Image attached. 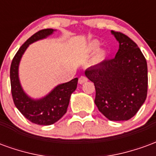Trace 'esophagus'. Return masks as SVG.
<instances>
[{
	"label": "esophagus",
	"instance_id": "esophagus-1",
	"mask_svg": "<svg viewBox=\"0 0 156 156\" xmlns=\"http://www.w3.org/2000/svg\"><path fill=\"white\" fill-rule=\"evenodd\" d=\"M88 81V78H86L85 76H81L79 79H78V83H80V84H83V83H84Z\"/></svg>",
	"mask_w": 156,
	"mask_h": 156
}]
</instances>
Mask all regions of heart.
<instances>
[{"instance_id":"1","label":"heart","mask_w":156,"mask_h":156,"mask_svg":"<svg viewBox=\"0 0 156 156\" xmlns=\"http://www.w3.org/2000/svg\"><path fill=\"white\" fill-rule=\"evenodd\" d=\"M99 47H100L99 41H97V40H93L87 46V51L88 53H94L95 51L98 50ZM107 56H108L107 51H105V49H100L97 52V53L95 54V56L93 58V63L94 64H100L103 62L105 61V59L107 58Z\"/></svg>"}]
</instances>
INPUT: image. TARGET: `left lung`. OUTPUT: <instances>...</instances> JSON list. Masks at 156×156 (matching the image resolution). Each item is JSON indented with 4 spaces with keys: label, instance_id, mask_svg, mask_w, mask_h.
<instances>
[{
    "label": "left lung",
    "instance_id": "1",
    "mask_svg": "<svg viewBox=\"0 0 156 156\" xmlns=\"http://www.w3.org/2000/svg\"><path fill=\"white\" fill-rule=\"evenodd\" d=\"M111 34L119 44L115 58L87 68L84 73L94 83L98 110L109 120H129L146 99L147 62L133 40L120 32Z\"/></svg>",
    "mask_w": 156,
    "mask_h": 156
}]
</instances>
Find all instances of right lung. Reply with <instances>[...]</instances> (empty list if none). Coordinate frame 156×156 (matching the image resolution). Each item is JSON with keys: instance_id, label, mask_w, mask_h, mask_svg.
Here are the masks:
<instances>
[{"instance_id": "obj_1", "label": "right lung", "mask_w": 156, "mask_h": 156, "mask_svg": "<svg viewBox=\"0 0 156 156\" xmlns=\"http://www.w3.org/2000/svg\"><path fill=\"white\" fill-rule=\"evenodd\" d=\"M57 30H41L25 41L13 58L10 69L12 94L16 107L22 115L33 124L51 125L61 119L67 112L72 94L76 90L78 78L58 84L41 98H32L23 89L19 78V65L29 45L52 35Z\"/></svg>"}]
</instances>
